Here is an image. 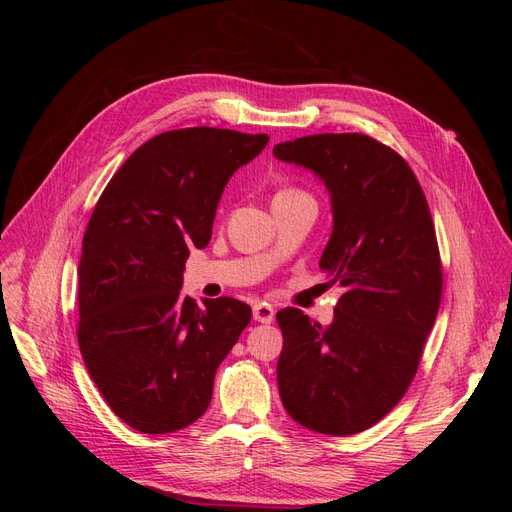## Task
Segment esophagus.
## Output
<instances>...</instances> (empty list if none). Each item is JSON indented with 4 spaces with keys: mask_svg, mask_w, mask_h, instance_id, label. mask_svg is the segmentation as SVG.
<instances>
[{
    "mask_svg": "<svg viewBox=\"0 0 512 512\" xmlns=\"http://www.w3.org/2000/svg\"><path fill=\"white\" fill-rule=\"evenodd\" d=\"M275 318V309L269 303H256L254 305V320L262 324H271Z\"/></svg>",
    "mask_w": 512,
    "mask_h": 512,
    "instance_id": "34e87169",
    "label": "esophagus"
}]
</instances>
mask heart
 <instances>
[{
    "instance_id": "obj_1",
    "label": "heart",
    "mask_w": 512,
    "mask_h": 512,
    "mask_svg": "<svg viewBox=\"0 0 512 512\" xmlns=\"http://www.w3.org/2000/svg\"><path fill=\"white\" fill-rule=\"evenodd\" d=\"M280 194H292V190H284V192H280Z\"/></svg>"
}]
</instances>
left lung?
<instances>
[{"instance_id": "obj_1", "label": "left lung", "mask_w": 512, "mask_h": 512, "mask_svg": "<svg viewBox=\"0 0 512 512\" xmlns=\"http://www.w3.org/2000/svg\"><path fill=\"white\" fill-rule=\"evenodd\" d=\"M329 192L333 230L320 269L344 294L322 327L277 312V386L299 425L352 436L404 397L442 299L436 230L406 160L365 134H314L273 147Z\"/></svg>"}]
</instances>
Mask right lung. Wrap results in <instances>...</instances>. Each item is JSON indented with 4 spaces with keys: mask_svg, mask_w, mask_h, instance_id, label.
<instances>
[{
    "mask_svg": "<svg viewBox=\"0 0 512 512\" xmlns=\"http://www.w3.org/2000/svg\"><path fill=\"white\" fill-rule=\"evenodd\" d=\"M267 134L185 128L153 136L108 181L83 239L79 346L91 380L143 433L192 425L211 404L215 371L252 307L185 297L183 269L203 250L228 179Z\"/></svg>",
    "mask_w": 512,
    "mask_h": 512,
    "instance_id": "right-lung-1",
    "label": "right lung"
}]
</instances>
